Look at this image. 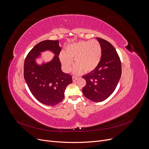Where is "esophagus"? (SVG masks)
Segmentation results:
<instances>
[{"label": "esophagus", "mask_w": 149, "mask_h": 149, "mask_svg": "<svg viewBox=\"0 0 149 149\" xmlns=\"http://www.w3.org/2000/svg\"><path fill=\"white\" fill-rule=\"evenodd\" d=\"M73 78V81H76V80L78 79V78L76 77V76H73V78Z\"/></svg>", "instance_id": "obj_1"}]
</instances>
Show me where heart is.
<instances>
[{
    "label": "heart",
    "mask_w": 149,
    "mask_h": 149,
    "mask_svg": "<svg viewBox=\"0 0 149 149\" xmlns=\"http://www.w3.org/2000/svg\"><path fill=\"white\" fill-rule=\"evenodd\" d=\"M102 49L97 40L81 41L68 45L65 52L60 54V60L63 70L70 72L74 60L76 66L75 74H79L83 70L85 73L93 71L100 63Z\"/></svg>",
    "instance_id": "obj_1"
}]
</instances>
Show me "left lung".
<instances>
[{
	"instance_id": "obj_1",
	"label": "left lung",
	"mask_w": 149,
	"mask_h": 149,
	"mask_svg": "<svg viewBox=\"0 0 149 149\" xmlns=\"http://www.w3.org/2000/svg\"><path fill=\"white\" fill-rule=\"evenodd\" d=\"M102 49L100 63L96 69L83 76L86 84L83 88L84 96L93 102H101L114 91L122 74L120 58L109 42L97 38Z\"/></svg>"
}]
</instances>
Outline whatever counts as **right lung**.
Returning a JSON list of instances; mask_svg holds the SVG:
<instances>
[{
  "label": "right lung",
  "instance_id": "obj_1",
  "mask_svg": "<svg viewBox=\"0 0 149 149\" xmlns=\"http://www.w3.org/2000/svg\"><path fill=\"white\" fill-rule=\"evenodd\" d=\"M61 49L58 40H44L31 49L24 62V78L30 92L36 100L47 106L60 103L67 86L73 82L72 76L61 71L58 57ZM46 50L55 54L53 60L41 65L37 64L36 58Z\"/></svg>",
  "mask_w": 149,
  "mask_h": 149
}]
</instances>
